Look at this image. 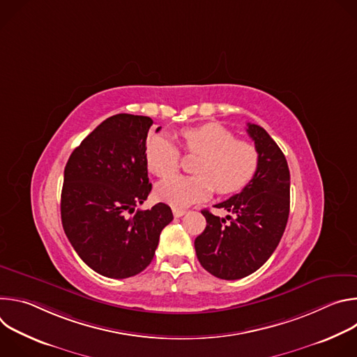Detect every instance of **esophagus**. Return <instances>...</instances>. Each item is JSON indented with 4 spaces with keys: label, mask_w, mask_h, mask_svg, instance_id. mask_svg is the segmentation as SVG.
<instances>
[{
    "label": "esophagus",
    "mask_w": 357,
    "mask_h": 357,
    "mask_svg": "<svg viewBox=\"0 0 357 357\" xmlns=\"http://www.w3.org/2000/svg\"><path fill=\"white\" fill-rule=\"evenodd\" d=\"M172 212H174V216H175V218H181V216H183V215L186 213V211H183V209H176V208H174Z\"/></svg>",
    "instance_id": "obj_1"
}]
</instances>
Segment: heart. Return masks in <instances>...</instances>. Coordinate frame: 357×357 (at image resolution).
I'll return each mask as SVG.
<instances>
[{
  "instance_id": "b5f03b06",
  "label": "heart",
  "mask_w": 357,
  "mask_h": 357,
  "mask_svg": "<svg viewBox=\"0 0 357 357\" xmlns=\"http://www.w3.org/2000/svg\"><path fill=\"white\" fill-rule=\"evenodd\" d=\"M183 149L199 155L195 167L197 176H174L179 168L181 154L176 144L165 134L152 135L145 145L148 169L161 179L157 197L176 208L205 200L213 189L220 195L241 190L254 176L259 152L254 144L237 139L236 134L218 123H206L181 131Z\"/></svg>"
}]
</instances>
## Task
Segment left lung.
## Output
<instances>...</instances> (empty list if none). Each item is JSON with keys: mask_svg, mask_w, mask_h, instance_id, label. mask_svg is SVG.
Returning <instances> with one entry per match:
<instances>
[{"mask_svg": "<svg viewBox=\"0 0 357 357\" xmlns=\"http://www.w3.org/2000/svg\"><path fill=\"white\" fill-rule=\"evenodd\" d=\"M259 152V165L243 190L215 208L226 218L202 211L206 227L195 240L202 267L222 280H240L257 271L277 248L289 215V169L268 132L247 124Z\"/></svg>", "mask_w": 357, "mask_h": 357, "instance_id": "1", "label": "left lung"}]
</instances>
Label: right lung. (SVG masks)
I'll list each match as a JSON object with an SVG mask.
<instances>
[{
    "mask_svg": "<svg viewBox=\"0 0 357 357\" xmlns=\"http://www.w3.org/2000/svg\"><path fill=\"white\" fill-rule=\"evenodd\" d=\"M152 124L145 116L109 117L75 148L65 167L63 230L79 257L109 278H128L145 270L162 229L174 219L165 203L134 212L152 189L145 162Z\"/></svg>",
    "mask_w": 357,
    "mask_h": 357,
    "instance_id": "add662e5",
    "label": "right lung"
}]
</instances>
